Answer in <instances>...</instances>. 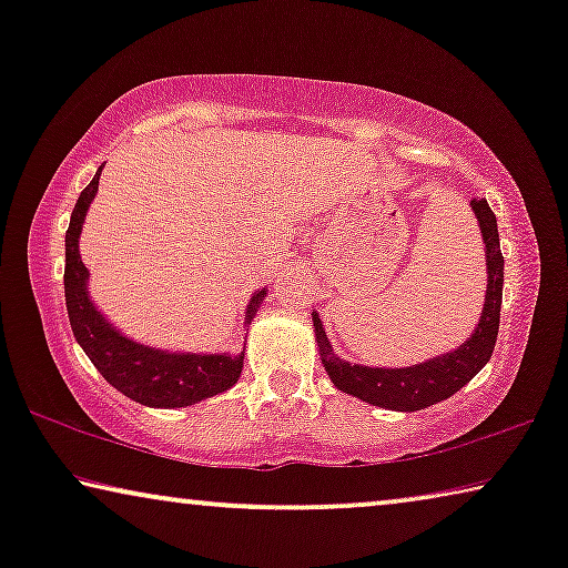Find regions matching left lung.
Segmentation results:
<instances>
[{"mask_svg": "<svg viewBox=\"0 0 568 568\" xmlns=\"http://www.w3.org/2000/svg\"><path fill=\"white\" fill-rule=\"evenodd\" d=\"M473 212L480 222L486 243V266H488V290L486 307L480 315V323L470 341H465L460 348L449 352L437 359H429L416 367L406 369H383V367H359V364L341 362L333 354L331 341L325 338L321 317H313L315 338L321 346V356L333 385L338 390L356 398L372 403V406L390 408V410H422L426 406L449 398L468 385L473 377L484 369V364L491 359L496 336H499V317H501V290H504V255L499 247V230H496V216L486 199L470 201Z\"/></svg>", "mask_w": 568, "mask_h": 568, "instance_id": "obj_1", "label": "left lung"}]
</instances>
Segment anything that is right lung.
<instances>
[{
  "mask_svg": "<svg viewBox=\"0 0 568 568\" xmlns=\"http://www.w3.org/2000/svg\"><path fill=\"white\" fill-rule=\"evenodd\" d=\"M103 170V168H100ZM100 170L92 178L88 189L80 193L77 206L69 220L67 230V263H64V292H67V313L72 323L74 338L80 341L84 354L95 364L113 387H119L131 400L144 403V406L158 408H178L191 406V403L204 400L209 395L227 390L237 383L243 372V354H165L154 348L139 346L115 333L98 310L92 307L84 292V276L88 268L80 258L77 243H80V230L88 214V206L98 191ZM263 300V292L255 294L247 305L245 321L251 323L255 310Z\"/></svg>",
  "mask_w": 568,
  "mask_h": 568,
  "instance_id": "obj_1",
  "label": "right lung"
}]
</instances>
